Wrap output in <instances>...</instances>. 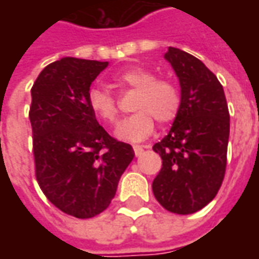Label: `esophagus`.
Returning <instances> with one entry per match:
<instances>
[{
    "mask_svg": "<svg viewBox=\"0 0 259 259\" xmlns=\"http://www.w3.org/2000/svg\"><path fill=\"white\" fill-rule=\"evenodd\" d=\"M133 150H135V154L139 157V155H141L143 152H144V147L143 146H133Z\"/></svg>",
    "mask_w": 259,
    "mask_h": 259,
    "instance_id": "obj_1",
    "label": "esophagus"
}]
</instances>
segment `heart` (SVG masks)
I'll use <instances>...</instances> for the list:
<instances>
[{"label": "heart", "instance_id": "1", "mask_svg": "<svg viewBox=\"0 0 259 259\" xmlns=\"http://www.w3.org/2000/svg\"><path fill=\"white\" fill-rule=\"evenodd\" d=\"M113 84L122 90L136 91L133 115L124 118L115 129L116 139L122 141L146 140L151 135L155 119L159 123L172 122L182 107V96L172 80L157 79L151 70L133 66L112 76ZM87 107L100 122L112 124L118 119V102L109 91L93 87L87 93Z\"/></svg>", "mask_w": 259, "mask_h": 259}]
</instances>
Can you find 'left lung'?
Listing matches in <instances>:
<instances>
[{"instance_id":"8db88e82","label":"left lung","mask_w":259,"mask_h":259,"mask_svg":"<svg viewBox=\"0 0 259 259\" xmlns=\"http://www.w3.org/2000/svg\"><path fill=\"white\" fill-rule=\"evenodd\" d=\"M165 59L179 77L182 107L168 135L152 147L162 159L152 191L165 209L189 215L222 186L230 116L222 84L200 59L174 47Z\"/></svg>"}]
</instances>
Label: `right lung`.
Instances as JSON below:
<instances>
[{
    "mask_svg": "<svg viewBox=\"0 0 259 259\" xmlns=\"http://www.w3.org/2000/svg\"><path fill=\"white\" fill-rule=\"evenodd\" d=\"M107 66L66 57L47 65L31 87L36 179L50 202L79 219L107 209L135 157L132 146L108 135L87 107L91 83Z\"/></svg>",
    "mask_w": 259,
    "mask_h": 259,
    "instance_id": "1",
    "label": "right lung"
}]
</instances>
